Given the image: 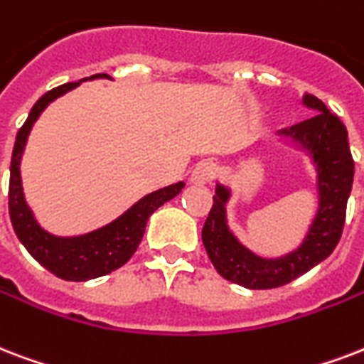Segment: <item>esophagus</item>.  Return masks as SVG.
Listing matches in <instances>:
<instances>
[{"instance_id": "34e87169", "label": "esophagus", "mask_w": 364, "mask_h": 364, "mask_svg": "<svg viewBox=\"0 0 364 364\" xmlns=\"http://www.w3.org/2000/svg\"><path fill=\"white\" fill-rule=\"evenodd\" d=\"M213 173H215V168H213L212 162H200L196 168L193 170L191 177H188V181L196 185V187H204L208 183L212 181Z\"/></svg>"}]
</instances>
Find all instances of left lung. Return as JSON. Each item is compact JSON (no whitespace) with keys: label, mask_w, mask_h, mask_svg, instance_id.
<instances>
[{"label":"left lung","mask_w":364,"mask_h":364,"mask_svg":"<svg viewBox=\"0 0 364 364\" xmlns=\"http://www.w3.org/2000/svg\"><path fill=\"white\" fill-rule=\"evenodd\" d=\"M301 105L315 114L279 133V143L304 152L315 170L317 210L296 248L284 256L262 257L244 246L227 218V206L235 191L215 179L213 206L202 229V242L215 271L227 281L250 290H267L292 282L324 262L342 237L355 173L348 129L315 95H304Z\"/></svg>","instance_id":"1"}]
</instances>
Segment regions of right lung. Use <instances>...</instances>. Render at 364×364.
I'll return each mask as SVG.
<instances>
[{"mask_svg":"<svg viewBox=\"0 0 364 364\" xmlns=\"http://www.w3.org/2000/svg\"><path fill=\"white\" fill-rule=\"evenodd\" d=\"M87 80H112L108 74H95L91 77H83L80 82L65 83L55 90L47 91L40 97L30 114H28L24 126L16 133L15 149L11 156V179H9V215L16 237L22 246L30 252V256L36 262L41 263L47 271L57 274L63 281L83 282L90 279H97L102 274L112 273L114 269L122 267L129 257L135 254L143 232H145L146 221L158 208L166 204L171 198H176L181 193L185 183L179 181L176 185L158 188L152 193L139 198L132 208L120 213L107 225L93 229L83 235H72V237H60L53 235L41 227L36 218L34 210L30 208L22 187L21 162L24 149H26L28 135L32 127L53 101L66 95L68 91L76 90L77 85Z\"/></svg>","mask_w":364,"mask_h":364,"instance_id":"right-lung-1","label":"right lung"}]
</instances>
